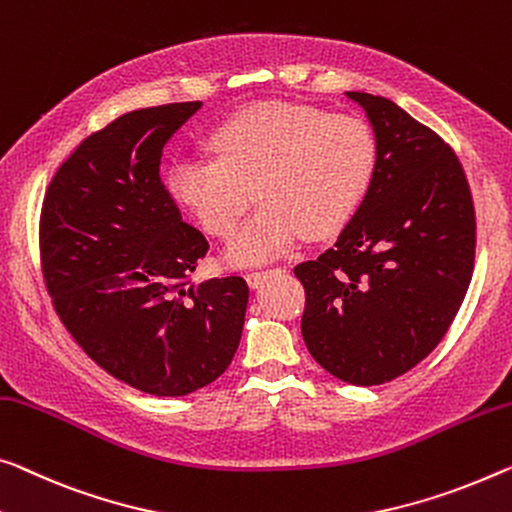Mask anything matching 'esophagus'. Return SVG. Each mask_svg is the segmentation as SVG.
Returning <instances> with one entry per match:
<instances>
[{"instance_id": "esophagus-1", "label": "esophagus", "mask_w": 512, "mask_h": 512, "mask_svg": "<svg viewBox=\"0 0 512 512\" xmlns=\"http://www.w3.org/2000/svg\"><path fill=\"white\" fill-rule=\"evenodd\" d=\"M267 274H272V270H270V272H267V270H261V272H247L245 279H247V283H249L251 288H261L263 281L267 279Z\"/></svg>"}]
</instances>
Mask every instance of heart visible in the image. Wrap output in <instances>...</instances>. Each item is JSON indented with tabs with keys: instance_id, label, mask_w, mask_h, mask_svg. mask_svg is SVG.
<instances>
[{
	"instance_id": "b5f03b06",
	"label": "heart",
	"mask_w": 512,
	"mask_h": 512,
	"mask_svg": "<svg viewBox=\"0 0 512 512\" xmlns=\"http://www.w3.org/2000/svg\"><path fill=\"white\" fill-rule=\"evenodd\" d=\"M215 160L176 157L167 190L212 235H229L256 190L261 208L231 235L235 267L267 263L309 238L336 233L377 174V139L357 116L267 100L238 109L208 137Z\"/></svg>"
}]
</instances>
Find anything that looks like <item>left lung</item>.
<instances>
[{
    "label": "left lung",
    "mask_w": 512,
    "mask_h": 512,
    "mask_svg": "<svg viewBox=\"0 0 512 512\" xmlns=\"http://www.w3.org/2000/svg\"><path fill=\"white\" fill-rule=\"evenodd\" d=\"M377 139V174L332 249L295 267L302 336L338 380L373 387L414 368L465 300L474 201L455 153L389 98L345 91Z\"/></svg>",
    "instance_id": "8db88e82"
}]
</instances>
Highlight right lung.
<instances>
[{"instance_id": "obj_1", "label": "right lung", "mask_w": 512, "mask_h": 512, "mask_svg": "<svg viewBox=\"0 0 512 512\" xmlns=\"http://www.w3.org/2000/svg\"><path fill=\"white\" fill-rule=\"evenodd\" d=\"M199 109H135L86 137L41 215L47 290L68 332L116 380L164 398L229 368L249 302L242 277L190 279L208 242L160 180L164 146Z\"/></svg>"}]
</instances>
